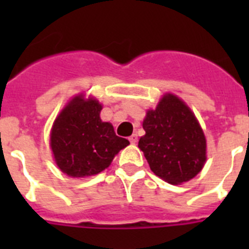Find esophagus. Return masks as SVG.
Wrapping results in <instances>:
<instances>
[{
	"instance_id": "obj_1",
	"label": "esophagus",
	"mask_w": 249,
	"mask_h": 249,
	"mask_svg": "<svg viewBox=\"0 0 249 249\" xmlns=\"http://www.w3.org/2000/svg\"><path fill=\"white\" fill-rule=\"evenodd\" d=\"M137 135H132L131 137H129V142H131L132 144H135L136 142H137Z\"/></svg>"
}]
</instances>
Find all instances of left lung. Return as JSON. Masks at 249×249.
<instances>
[{
  "mask_svg": "<svg viewBox=\"0 0 249 249\" xmlns=\"http://www.w3.org/2000/svg\"><path fill=\"white\" fill-rule=\"evenodd\" d=\"M138 147L149 168L171 184L190 181L206 162V137L195 114L175 94H166L143 121Z\"/></svg>",
  "mask_w": 249,
  "mask_h": 249,
  "instance_id": "left-lung-1",
  "label": "left lung"
}]
</instances>
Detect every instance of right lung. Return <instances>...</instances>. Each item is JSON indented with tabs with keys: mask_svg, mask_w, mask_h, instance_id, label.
<instances>
[{
	"mask_svg": "<svg viewBox=\"0 0 249 249\" xmlns=\"http://www.w3.org/2000/svg\"><path fill=\"white\" fill-rule=\"evenodd\" d=\"M102 106L77 96L66 106L51 132V148L57 166L70 177L82 178L102 172L128 140L118 137L113 126L100 118Z\"/></svg>",
	"mask_w": 249,
	"mask_h": 249,
	"instance_id": "obj_1",
	"label": "right lung"
}]
</instances>
